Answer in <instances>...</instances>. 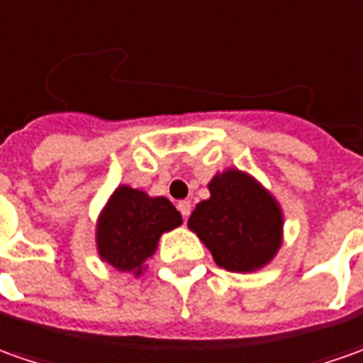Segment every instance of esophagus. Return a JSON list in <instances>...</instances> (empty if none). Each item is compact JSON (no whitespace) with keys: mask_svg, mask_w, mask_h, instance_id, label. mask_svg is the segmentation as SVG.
<instances>
[{"mask_svg":"<svg viewBox=\"0 0 363 363\" xmlns=\"http://www.w3.org/2000/svg\"><path fill=\"white\" fill-rule=\"evenodd\" d=\"M177 208L181 211L182 218H189V214H191V202H189V201H179Z\"/></svg>","mask_w":363,"mask_h":363,"instance_id":"obj_1","label":"esophagus"}]
</instances>
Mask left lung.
I'll return each instance as SVG.
<instances>
[{
	"label": "left lung",
	"instance_id": "obj_1",
	"mask_svg": "<svg viewBox=\"0 0 363 363\" xmlns=\"http://www.w3.org/2000/svg\"><path fill=\"white\" fill-rule=\"evenodd\" d=\"M211 199L196 204L189 226L230 272H252L274 258L282 214L268 192L244 172L226 171L208 184Z\"/></svg>",
	"mask_w": 363,
	"mask_h": 363
}]
</instances>
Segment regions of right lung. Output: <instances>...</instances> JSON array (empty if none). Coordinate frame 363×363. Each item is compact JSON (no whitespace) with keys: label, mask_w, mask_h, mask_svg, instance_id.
<instances>
[{"label":"right lung","mask_w":363,"mask_h":363,"mask_svg":"<svg viewBox=\"0 0 363 363\" xmlns=\"http://www.w3.org/2000/svg\"><path fill=\"white\" fill-rule=\"evenodd\" d=\"M181 223V213L164 196L150 199L145 192L121 186L99 218V254L119 270L140 274L159 236Z\"/></svg>","instance_id":"1"}]
</instances>
